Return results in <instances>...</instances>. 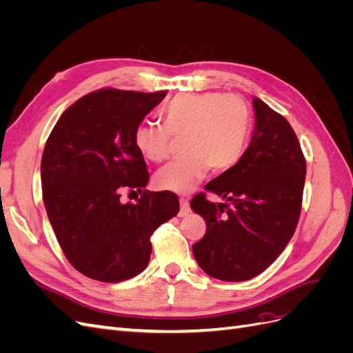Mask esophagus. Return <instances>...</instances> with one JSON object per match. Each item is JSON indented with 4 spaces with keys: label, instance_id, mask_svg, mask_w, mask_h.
Wrapping results in <instances>:
<instances>
[{
    "label": "esophagus",
    "instance_id": "esophagus-1",
    "mask_svg": "<svg viewBox=\"0 0 353 353\" xmlns=\"http://www.w3.org/2000/svg\"><path fill=\"white\" fill-rule=\"evenodd\" d=\"M179 203H181V209H179L178 215L181 218H184V216H187L188 213H190V203H188L187 199H179Z\"/></svg>",
    "mask_w": 353,
    "mask_h": 353
}]
</instances>
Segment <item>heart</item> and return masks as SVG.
<instances>
[{
  "label": "heart",
  "instance_id": "1",
  "mask_svg": "<svg viewBox=\"0 0 353 353\" xmlns=\"http://www.w3.org/2000/svg\"><path fill=\"white\" fill-rule=\"evenodd\" d=\"M163 123L145 122L135 130L134 143L145 159L162 162L172 153L174 137L183 138V154L157 170L159 188L184 194L205 178L209 168L225 172L244 154L252 130L248 103L223 92H185L160 112Z\"/></svg>",
  "mask_w": 353,
  "mask_h": 353
}]
</instances>
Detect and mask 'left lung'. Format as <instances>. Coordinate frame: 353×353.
Masks as SVG:
<instances>
[{"instance_id":"8db88e82","label":"left lung","mask_w":353,"mask_h":353,"mask_svg":"<svg viewBox=\"0 0 353 353\" xmlns=\"http://www.w3.org/2000/svg\"><path fill=\"white\" fill-rule=\"evenodd\" d=\"M253 109L248 150L205 187L227 203L215 205L205 193L190 203L206 221L194 258L222 281H245L268 268L293 237L302 209L306 162L293 128L259 99Z\"/></svg>"}]
</instances>
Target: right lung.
Wrapping results in <instances>:
<instances>
[{
    "label": "right lung",
    "instance_id": "obj_1",
    "mask_svg": "<svg viewBox=\"0 0 353 353\" xmlns=\"http://www.w3.org/2000/svg\"><path fill=\"white\" fill-rule=\"evenodd\" d=\"M166 92L99 90L68 108L41 160L42 199L60 248L74 270L103 283L130 280L150 261L154 230L179 212L172 191L148 183L135 130ZM123 188L143 196L122 203Z\"/></svg>",
    "mask_w": 353,
    "mask_h": 353
}]
</instances>
